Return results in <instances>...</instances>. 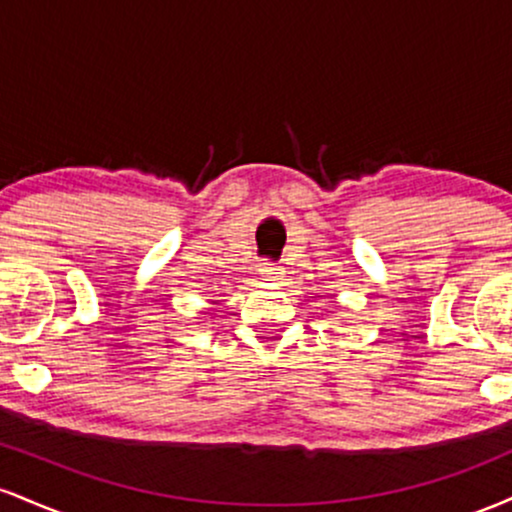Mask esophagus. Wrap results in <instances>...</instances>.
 <instances>
[{
	"mask_svg": "<svg viewBox=\"0 0 512 512\" xmlns=\"http://www.w3.org/2000/svg\"><path fill=\"white\" fill-rule=\"evenodd\" d=\"M262 274L267 276V279H281V276H284V269H281V264L279 262H264V267H262Z\"/></svg>",
	"mask_w": 512,
	"mask_h": 512,
	"instance_id": "1",
	"label": "esophagus"
}]
</instances>
